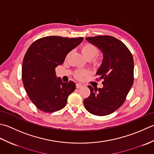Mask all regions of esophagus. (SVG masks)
Segmentation results:
<instances>
[{
	"label": "esophagus",
	"instance_id": "1",
	"mask_svg": "<svg viewBox=\"0 0 154 154\" xmlns=\"http://www.w3.org/2000/svg\"><path fill=\"white\" fill-rule=\"evenodd\" d=\"M82 86V84H78V83H77V84H76V88H81Z\"/></svg>",
	"mask_w": 154,
	"mask_h": 154
}]
</instances>
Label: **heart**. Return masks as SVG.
I'll list each match as a JSON object with an SVG mask.
<instances>
[{"instance_id":"heart-1","label":"heart","mask_w":154,"mask_h":154,"mask_svg":"<svg viewBox=\"0 0 154 154\" xmlns=\"http://www.w3.org/2000/svg\"><path fill=\"white\" fill-rule=\"evenodd\" d=\"M81 51L83 55L86 59L92 60L98 54L99 49L98 47L93 45L92 44L86 43L81 47ZM98 60L95 59L94 62L98 63ZM90 74V72L88 70H78L74 74V76L78 80H82L84 77L88 76Z\"/></svg>"}]
</instances>
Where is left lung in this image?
<instances>
[{
	"label": "left lung",
	"instance_id": "1",
	"mask_svg": "<svg viewBox=\"0 0 154 154\" xmlns=\"http://www.w3.org/2000/svg\"><path fill=\"white\" fill-rule=\"evenodd\" d=\"M86 40L103 52V61L96 80H103V88L88 86L90 95L84 105L91 114L103 116L123 104L134 83V59L124 44L111 36L87 37Z\"/></svg>",
	"mask_w": 154,
	"mask_h": 154
}]
</instances>
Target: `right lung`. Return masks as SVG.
Wrapping results in <instances>:
<instances>
[{
  "label": "right lung",
  "instance_id": "right-lung-1",
  "mask_svg": "<svg viewBox=\"0 0 154 154\" xmlns=\"http://www.w3.org/2000/svg\"><path fill=\"white\" fill-rule=\"evenodd\" d=\"M83 39L45 36L34 41L27 50L22 78L28 96L40 110L51 113L62 109L68 96L76 89L74 82L64 83L60 78H56L55 68L63 64L68 53Z\"/></svg>",
  "mask_w": 154,
  "mask_h": 154
}]
</instances>
